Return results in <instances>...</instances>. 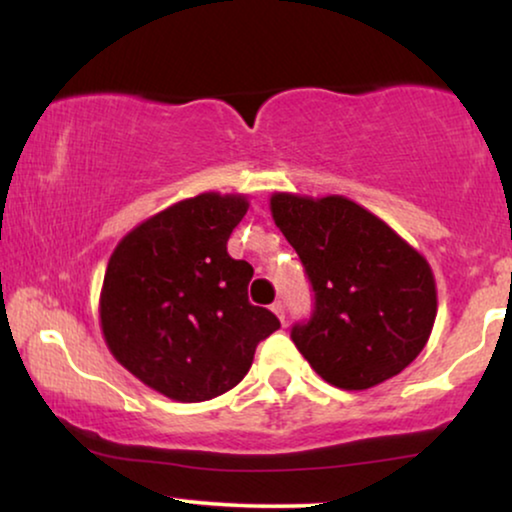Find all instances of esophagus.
Here are the masks:
<instances>
[{
  "instance_id": "esophagus-1",
  "label": "esophagus",
  "mask_w": 512,
  "mask_h": 512,
  "mask_svg": "<svg viewBox=\"0 0 512 512\" xmlns=\"http://www.w3.org/2000/svg\"><path fill=\"white\" fill-rule=\"evenodd\" d=\"M270 310L275 312V314H277V319L282 321V324H284V305H282V300H277V303H272Z\"/></svg>"
}]
</instances>
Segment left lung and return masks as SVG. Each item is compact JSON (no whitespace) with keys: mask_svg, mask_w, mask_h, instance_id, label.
<instances>
[{"mask_svg":"<svg viewBox=\"0 0 512 512\" xmlns=\"http://www.w3.org/2000/svg\"><path fill=\"white\" fill-rule=\"evenodd\" d=\"M275 226L296 249L314 289V314L291 340L321 380L363 391L417 359L438 312L424 254L345 195L272 193Z\"/></svg>","mask_w":512,"mask_h":512,"instance_id":"left-lung-1","label":"left lung"}]
</instances>
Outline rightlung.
I'll list each match as a JSON object with an SVG mask.
<instances>
[{"mask_svg": "<svg viewBox=\"0 0 512 512\" xmlns=\"http://www.w3.org/2000/svg\"><path fill=\"white\" fill-rule=\"evenodd\" d=\"M244 193H200L149 216L116 244L100 291L109 352L146 387L179 403L226 394L279 319L249 303L254 268L228 256Z\"/></svg>", "mask_w": 512, "mask_h": 512, "instance_id": "add662e5", "label": "right lung"}]
</instances>
